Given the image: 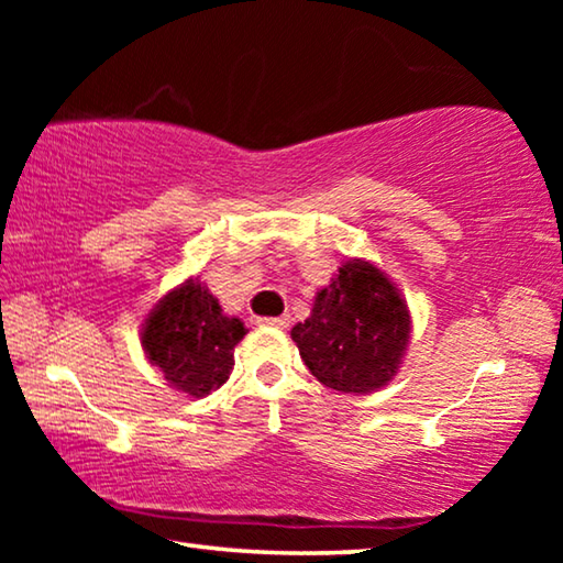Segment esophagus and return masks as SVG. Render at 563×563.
<instances>
[{"label": "esophagus", "mask_w": 563, "mask_h": 563, "mask_svg": "<svg viewBox=\"0 0 563 563\" xmlns=\"http://www.w3.org/2000/svg\"><path fill=\"white\" fill-rule=\"evenodd\" d=\"M258 322H261V325H268V328H288L290 318H288V316H280V318H261Z\"/></svg>", "instance_id": "obj_1"}]
</instances>
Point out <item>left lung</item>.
I'll use <instances>...</instances> for the list:
<instances>
[{
  "label": "left lung",
  "instance_id": "left-lung-1",
  "mask_svg": "<svg viewBox=\"0 0 563 563\" xmlns=\"http://www.w3.org/2000/svg\"><path fill=\"white\" fill-rule=\"evenodd\" d=\"M409 330L407 302L387 275L367 261H347L290 338L322 385L367 395L395 377Z\"/></svg>",
  "mask_w": 563,
  "mask_h": 563
}]
</instances>
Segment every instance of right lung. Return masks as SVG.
<instances>
[{"label":"right lung","instance_id":"right-lung-1","mask_svg":"<svg viewBox=\"0 0 563 563\" xmlns=\"http://www.w3.org/2000/svg\"><path fill=\"white\" fill-rule=\"evenodd\" d=\"M243 335V322L223 316L203 283L186 280L151 312L141 345L170 387L190 397H206L231 375L233 347Z\"/></svg>","mask_w":563,"mask_h":563}]
</instances>
